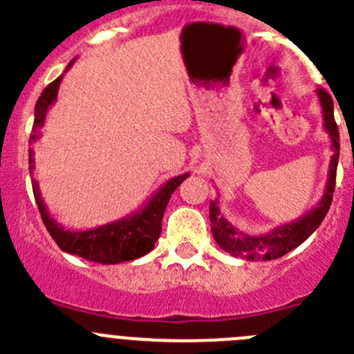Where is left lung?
Masks as SVG:
<instances>
[{"instance_id":"8db88e82","label":"left lung","mask_w":354,"mask_h":354,"mask_svg":"<svg viewBox=\"0 0 354 354\" xmlns=\"http://www.w3.org/2000/svg\"><path fill=\"white\" fill-rule=\"evenodd\" d=\"M317 99L323 109L324 131L331 140V149L333 156L330 161V170H328L326 187H324L323 198L319 200V204L314 209L303 214L298 220L290 223L280 225L270 232L259 234V236H250V234L241 232L239 228L234 227L230 221L221 214L220 202L218 198L211 200L209 204V220H211V230L214 241L218 243L223 252L230 253L232 257L246 259V261H273V259L282 257L290 250L299 246L303 241H306L315 228L324 220L328 209L331 205L333 192H335V177H337V165H339V129H337L335 117H333V99L330 93L323 88H317Z\"/></svg>"}]
</instances>
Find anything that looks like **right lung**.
<instances>
[{
  "label": "right lung",
  "mask_w": 354,
  "mask_h": 354,
  "mask_svg": "<svg viewBox=\"0 0 354 354\" xmlns=\"http://www.w3.org/2000/svg\"><path fill=\"white\" fill-rule=\"evenodd\" d=\"M74 60L67 65L65 72L72 67ZM62 77H64V74L56 77L40 93L39 101L35 104V120H33L30 145L39 142L40 127L46 122L48 109L55 104ZM33 154H35L33 149H30V174H33V168H35ZM186 177H189V174L177 175V177H171L170 180H167L154 195L150 196L149 202L140 211L133 212L122 220L88 228V230H67L64 225L58 223L49 214L48 205L44 204L42 195H40L39 183L33 177H31V186H33V195H35L44 225H46L53 239L56 241V245L60 246V250L86 259V261L99 262V264H118V262L143 257L145 253L154 248L156 241L159 239V234H161L162 214H165V209L170 202L171 193L179 187V184Z\"/></svg>",
  "instance_id": "obj_1"
}]
</instances>
